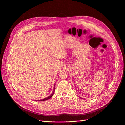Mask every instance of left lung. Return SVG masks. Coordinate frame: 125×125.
Segmentation results:
<instances>
[{
  "instance_id": "left-lung-1",
  "label": "left lung",
  "mask_w": 125,
  "mask_h": 125,
  "mask_svg": "<svg viewBox=\"0 0 125 125\" xmlns=\"http://www.w3.org/2000/svg\"><path fill=\"white\" fill-rule=\"evenodd\" d=\"M80 98H81V97H80Z\"/></svg>"
}]
</instances>
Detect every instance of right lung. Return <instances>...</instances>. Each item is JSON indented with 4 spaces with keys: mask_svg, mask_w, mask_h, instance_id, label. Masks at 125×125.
Returning a JSON list of instances; mask_svg holds the SVG:
<instances>
[{
    "mask_svg": "<svg viewBox=\"0 0 125 125\" xmlns=\"http://www.w3.org/2000/svg\"><path fill=\"white\" fill-rule=\"evenodd\" d=\"M55 86H54V91H53V92H52V94H51V95H50V96H48V97H47L46 98H45V99H42V100H35V101H46V100H48V99H51V98L53 96V95H54V92H55Z\"/></svg>",
    "mask_w": 125,
    "mask_h": 125,
    "instance_id": "1",
    "label": "right lung"
}]
</instances>
